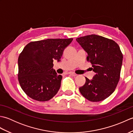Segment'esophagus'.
<instances>
[{"instance_id": "obj_1", "label": "esophagus", "mask_w": 133, "mask_h": 133, "mask_svg": "<svg viewBox=\"0 0 133 133\" xmlns=\"http://www.w3.org/2000/svg\"><path fill=\"white\" fill-rule=\"evenodd\" d=\"M69 74H70V75H71L73 76V77H75V76H77V74H75V73L73 72H69Z\"/></svg>"}]
</instances>
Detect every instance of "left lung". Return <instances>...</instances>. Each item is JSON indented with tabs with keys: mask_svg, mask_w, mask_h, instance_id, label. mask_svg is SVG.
I'll list each match as a JSON object with an SVG mask.
<instances>
[{
	"mask_svg": "<svg viewBox=\"0 0 133 133\" xmlns=\"http://www.w3.org/2000/svg\"><path fill=\"white\" fill-rule=\"evenodd\" d=\"M76 41L87 53V60L92 64L95 75L79 87L83 97L91 102L105 99L115 91L120 78L123 54L115 41L92 34Z\"/></svg>",
	"mask_w": 133,
	"mask_h": 133,
	"instance_id": "left-lung-1",
	"label": "left lung"
}]
</instances>
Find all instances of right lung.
<instances>
[{"label":"right lung","mask_w":133,"mask_h":133,"mask_svg":"<svg viewBox=\"0 0 133 133\" xmlns=\"http://www.w3.org/2000/svg\"><path fill=\"white\" fill-rule=\"evenodd\" d=\"M72 38L47 39L31 42L18 58V81L23 91L33 99L44 102L57 94L62 76L53 69L54 60L61 61Z\"/></svg>","instance_id":"obj_1"}]
</instances>
